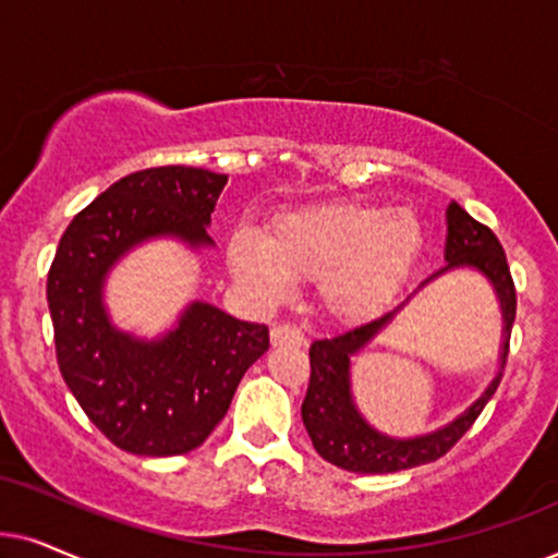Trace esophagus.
I'll use <instances>...</instances> for the list:
<instances>
[{"instance_id":"esophagus-1","label":"esophagus","mask_w":558,"mask_h":558,"mask_svg":"<svg viewBox=\"0 0 558 558\" xmlns=\"http://www.w3.org/2000/svg\"><path fill=\"white\" fill-rule=\"evenodd\" d=\"M270 344L272 347H283V344H306V337H303V331L299 326H291V324H278L270 329Z\"/></svg>"}]
</instances>
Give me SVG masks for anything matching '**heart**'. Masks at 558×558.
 I'll return each instance as SVG.
<instances>
[{"instance_id":"1","label":"heart","mask_w":558,"mask_h":558,"mask_svg":"<svg viewBox=\"0 0 558 558\" xmlns=\"http://www.w3.org/2000/svg\"><path fill=\"white\" fill-rule=\"evenodd\" d=\"M423 247L426 229L411 209L329 202L280 214L267 236L236 229L227 257L236 280L259 299H283L295 278L318 280L324 308L360 322L400 291Z\"/></svg>"}]
</instances>
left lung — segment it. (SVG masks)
I'll use <instances>...</instances> for the list:
<instances>
[{"instance_id":"1","label":"left lung","mask_w":558,"mask_h":558,"mask_svg":"<svg viewBox=\"0 0 558 558\" xmlns=\"http://www.w3.org/2000/svg\"><path fill=\"white\" fill-rule=\"evenodd\" d=\"M444 259H447V265L434 275H428L426 280H421L413 292H417L423 284L449 269L480 271L494 286L498 302L501 303L504 341L501 356L498 357L501 367L483 391V396L457 420L436 432H429L428 435L398 440L397 437H388L377 432L355 408L351 392V356L395 317L397 311L412 298V293L405 301H400L396 308H390L388 314L375 318V322L360 324L331 339H316L308 352L311 383L306 398H303L301 415L303 426H306L311 441H314V449L333 466L360 474H388L413 470V466H421L426 462H436V459L447 454L462 439L472 423L477 421L482 408L487 405V400L495 396L502 377L505 360H508L510 329L512 322H515V286H512L502 244L497 242L493 229L474 221L462 206L451 202L447 206V244H444Z\"/></svg>"}]
</instances>
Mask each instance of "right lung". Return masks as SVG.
Listing matches in <instances>:
<instances>
[{"label": "right lung", "mask_w": 558, "mask_h": 558, "mask_svg": "<svg viewBox=\"0 0 558 558\" xmlns=\"http://www.w3.org/2000/svg\"><path fill=\"white\" fill-rule=\"evenodd\" d=\"M227 175L166 166L119 178L61 236L48 272L58 367L73 398L114 447L137 457H175L209 439L236 385L270 347L250 324L191 301L175 324L145 339L111 322L104 288L124 255L153 240L198 252Z\"/></svg>", "instance_id": "obj_1"}]
</instances>
